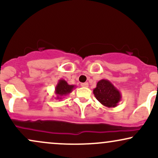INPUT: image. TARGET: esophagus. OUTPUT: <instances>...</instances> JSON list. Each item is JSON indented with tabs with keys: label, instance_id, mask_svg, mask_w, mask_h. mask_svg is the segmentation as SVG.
<instances>
[{
	"label": "esophagus",
	"instance_id": "obj_1",
	"mask_svg": "<svg viewBox=\"0 0 158 158\" xmlns=\"http://www.w3.org/2000/svg\"><path fill=\"white\" fill-rule=\"evenodd\" d=\"M81 87H85V88H87V87H88V82L81 83Z\"/></svg>",
	"mask_w": 158,
	"mask_h": 158
}]
</instances>
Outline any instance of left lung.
Here are the masks:
<instances>
[{
	"label": "left lung",
	"instance_id": "1",
	"mask_svg": "<svg viewBox=\"0 0 158 158\" xmlns=\"http://www.w3.org/2000/svg\"><path fill=\"white\" fill-rule=\"evenodd\" d=\"M94 94L101 104L108 108H114L120 102V92L107 79H101L94 89Z\"/></svg>",
	"mask_w": 158,
	"mask_h": 158
}]
</instances>
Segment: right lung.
I'll list each match as a JSON object with an SVG mask.
<instances>
[{
  "mask_svg": "<svg viewBox=\"0 0 158 158\" xmlns=\"http://www.w3.org/2000/svg\"><path fill=\"white\" fill-rule=\"evenodd\" d=\"M75 88V85H69L64 79H60L55 88L56 99H61L63 97L68 95Z\"/></svg>",
  "mask_w": 158,
  "mask_h": 158,
  "instance_id": "add662e5",
  "label": "right lung"
}]
</instances>
